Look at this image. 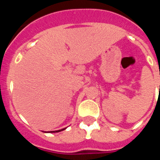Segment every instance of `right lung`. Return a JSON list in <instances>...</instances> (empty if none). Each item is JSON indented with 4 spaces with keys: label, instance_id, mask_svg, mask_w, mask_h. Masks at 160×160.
Returning <instances> with one entry per match:
<instances>
[{
    "label": "right lung",
    "instance_id": "add662e5",
    "mask_svg": "<svg viewBox=\"0 0 160 160\" xmlns=\"http://www.w3.org/2000/svg\"><path fill=\"white\" fill-rule=\"evenodd\" d=\"M66 129V128H64V129H62V130H58V131H49V132L50 133H53V132H59V131H63V130H65Z\"/></svg>",
    "mask_w": 160,
    "mask_h": 160
}]
</instances>
